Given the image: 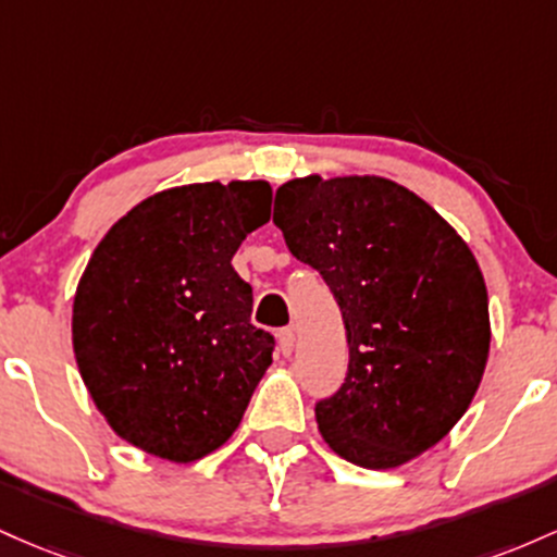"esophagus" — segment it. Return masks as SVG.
<instances>
[{
  "mask_svg": "<svg viewBox=\"0 0 557 557\" xmlns=\"http://www.w3.org/2000/svg\"><path fill=\"white\" fill-rule=\"evenodd\" d=\"M278 349H281V355H284V358H289V355L295 352V331H292V329L278 331Z\"/></svg>",
  "mask_w": 557,
  "mask_h": 557,
  "instance_id": "1",
  "label": "esophagus"
}]
</instances>
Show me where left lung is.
Masks as SVG:
<instances>
[{
    "label": "left lung",
    "instance_id": "left-lung-1",
    "mask_svg": "<svg viewBox=\"0 0 557 557\" xmlns=\"http://www.w3.org/2000/svg\"><path fill=\"white\" fill-rule=\"evenodd\" d=\"M273 223L345 318L347 379L315 405L318 431L347 463H410L463 418L490 358V297L471 247L381 176L286 181Z\"/></svg>",
    "mask_w": 557,
    "mask_h": 557
}]
</instances>
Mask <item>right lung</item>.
<instances>
[{"instance_id": "right-lung-1", "label": "right lung", "mask_w": 557, "mask_h": 557, "mask_svg": "<svg viewBox=\"0 0 557 557\" xmlns=\"http://www.w3.org/2000/svg\"><path fill=\"white\" fill-rule=\"evenodd\" d=\"M268 181H205L141 199L102 236L73 297V352L108 426L195 463L239 429L273 358L231 265L271 221Z\"/></svg>"}]
</instances>
